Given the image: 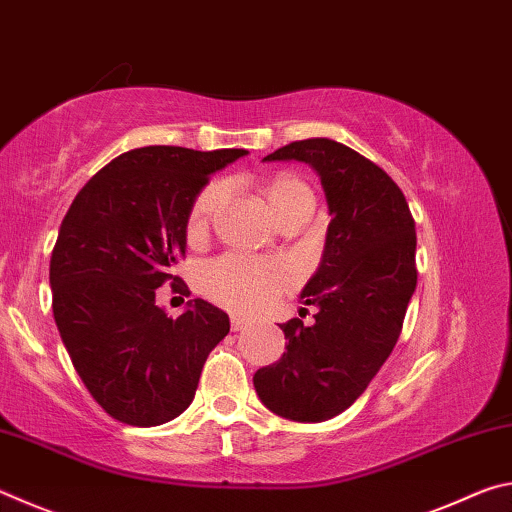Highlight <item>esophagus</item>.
<instances>
[{"mask_svg": "<svg viewBox=\"0 0 512 512\" xmlns=\"http://www.w3.org/2000/svg\"><path fill=\"white\" fill-rule=\"evenodd\" d=\"M232 332H241V329H246L250 320L248 318H241V316H232Z\"/></svg>", "mask_w": 512, "mask_h": 512, "instance_id": "34e87169", "label": "esophagus"}]
</instances>
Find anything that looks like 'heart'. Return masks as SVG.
<instances>
[{
    "label": "heart",
    "instance_id": "heart-1",
    "mask_svg": "<svg viewBox=\"0 0 512 512\" xmlns=\"http://www.w3.org/2000/svg\"><path fill=\"white\" fill-rule=\"evenodd\" d=\"M268 210L275 219L291 210L293 205L305 201H314L309 185L293 173H275L259 185ZM223 201V185H207L196 196L187 219L189 239H198L210 225L212 214ZM291 287V271L273 259H259L248 255H225L214 259L212 264L203 268V291L221 307L237 311V314H255L268 305H273L277 296Z\"/></svg>",
    "mask_w": 512,
    "mask_h": 512
}]
</instances>
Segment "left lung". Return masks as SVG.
<instances>
[{"mask_svg": "<svg viewBox=\"0 0 512 512\" xmlns=\"http://www.w3.org/2000/svg\"><path fill=\"white\" fill-rule=\"evenodd\" d=\"M264 160L309 164L332 221L318 271L300 293L318 309L316 320L280 325L287 352L259 368L253 384L266 409L282 418L323 422L354 404L400 339L418 282L415 223L395 180L341 142H291Z\"/></svg>", "mask_w": 512, "mask_h": 512, "instance_id": "1", "label": "left lung"}]
</instances>
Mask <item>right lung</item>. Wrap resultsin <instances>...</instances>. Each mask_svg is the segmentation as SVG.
<instances>
[{"mask_svg":"<svg viewBox=\"0 0 512 512\" xmlns=\"http://www.w3.org/2000/svg\"><path fill=\"white\" fill-rule=\"evenodd\" d=\"M246 149L144 146L121 153L69 205L51 253L54 318L83 384L112 418L158 427L194 400L230 318L201 298L178 318L155 305L185 255L187 219L214 171Z\"/></svg>","mask_w":512,"mask_h":512,"instance_id":"1","label":"right lung"}]
</instances>
